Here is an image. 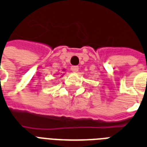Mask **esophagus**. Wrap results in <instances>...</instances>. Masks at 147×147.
Wrapping results in <instances>:
<instances>
[{"label":"esophagus","mask_w":147,"mask_h":147,"mask_svg":"<svg viewBox=\"0 0 147 147\" xmlns=\"http://www.w3.org/2000/svg\"><path fill=\"white\" fill-rule=\"evenodd\" d=\"M71 70L73 72H77L78 71V66H71Z\"/></svg>","instance_id":"obj_1"}]
</instances>
